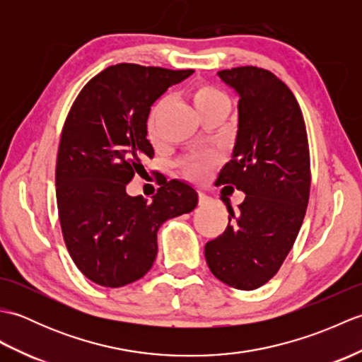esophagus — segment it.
<instances>
[{
  "mask_svg": "<svg viewBox=\"0 0 362 362\" xmlns=\"http://www.w3.org/2000/svg\"><path fill=\"white\" fill-rule=\"evenodd\" d=\"M211 202H213L211 197H209L205 193H202V191L199 193V206H209Z\"/></svg>",
  "mask_w": 362,
  "mask_h": 362,
  "instance_id": "34e87169",
  "label": "esophagus"
}]
</instances>
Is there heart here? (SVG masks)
Returning a JSON list of instances; mask_svg holds the SVG:
<instances>
[{
    "mask_svg": "<svg viewBox=\"0 0 362 362\" xmlns=\"http://www.w3.org/2000/svg\"><path fill=\"white\" fill-rule=\"evenodd\" d=\"M191 101H193V105H194L196 112L199 113V117L204 115L205 112L216 110V109H222L227 113L230 112V99L227 98V95L222 93L221 90L214 88L211 86H199L193 91V95H191ZM161 104H163V101H160L156 107H153V110L151 112V117L148 121V134L153 143L158 140L157 117H158ZM180 166H182V171L185 173L188 177H191V179L202 180L211 171L213 158L209 156L189 157V158L183 160Z\"/></svg>",
    "mask_w": 362,
    "mask_h": 362,
    "instance_id": "obj_1",
    "label": "heart"
}]
</instances>
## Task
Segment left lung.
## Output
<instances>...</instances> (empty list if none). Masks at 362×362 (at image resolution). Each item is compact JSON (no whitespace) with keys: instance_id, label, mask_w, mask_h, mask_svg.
<instances>
[{"instance_id":"left-lung-1","label":"left lung","mask_w":362,"mask_h":362,"mask_svg":"<svg viewBox=\"0 0 362 362\" xmlns=\"http://www.w3.org/2000/svg\"><path fill=\"white\" fill-rule=\"evenodd\" d=\"M236 91L238 132L216 185L240 189L224 233L205 244L211 274L236 289L263 286L292 249L310 199V149L292 91L271 71L238 66L218 73Z\"/></svg>"}]
</instances>
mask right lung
I'll use <instances>...</instances> for the list:
<instances>
[{"instance_id": "1", "label": "right lung", "mask_w": 362, "mask_h": 362, "mask_svg": "<svg viewBox=\"0 0 362 362\" xmlns=\"http://www.w3.org/2000/svg\"><path fill=\"white\" fill-rule=\"evenodd\" d=\"M193 70L119 64L95 76L68 113L60 136L56 196L66 249L79 271L104 288L148 274L165 221L197 205L196 189L169 180L148 202L126 187L153 157L148 140L152 104Z\"/></svg>"}]
</instances>
